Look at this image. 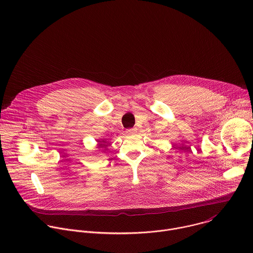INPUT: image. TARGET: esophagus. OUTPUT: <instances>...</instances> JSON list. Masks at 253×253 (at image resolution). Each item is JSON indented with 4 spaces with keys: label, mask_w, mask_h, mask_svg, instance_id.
I'll list each match as a JSON object with an SVG mask.
<instances>
[{
    "label": "esophagus",
    "mask_w": 253,
    "mask_h": 253,
    "mask_svg": "<svg viewBox=\"0 0 253 253\" xmlns=\"http://www.w3.org/2000/svg\"><path fill=\"white\" fill-rule=\"evenodd\" d=\"M136 131H137L136 128H130V129H128L126 132H127V134H134Z\"/></svg>",
    "instance_id": "34e87169"
}]
</instances>
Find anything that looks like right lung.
I'll list each match as a JSON object with an SVG mask.
<instances>
[{"instance_id": "right-lung-1", "label": "right lung", "mask_w": 253, "mask_h": 253, "mask_svg": "<svg viewBox=\"0 0 253 253\" xmlns=\"http://www.w3.org/2000/svg\"><path fill=\"white\" fill-rule=\"evenodd\" d=\"M105 143H106V142H105L104 140L99 141V147H100V148H101V147H102V148H103V147H105V146H106V145H105Z\"/></svg>"}]
</instances>
